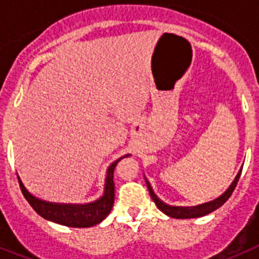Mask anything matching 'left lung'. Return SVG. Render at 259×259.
Listing matches in <instances>:
<instances>
[{
  "instance_id": "obj_1",
  "label": "left lung",
  "mask_w": 259,
  "mask_h": 259,
  "mask_svg": "<svg viewBox=\"0 0 259 259\" xmlns=\"http://www.w3.org/2000/svg\"><path fill=\"white\" fill-rule=\"evenodd\" d=\"M241 170L240 168L239 174L236 175L235 180L232 182V184L230 185V188L227 191L224 192L222 196H219L218 198H215L214 201H210V202L206 203H202V205H198V206H192V207H182V206H170V205H167L164 203L163 201H161L159 198L155 196V193L153 192V188L150 187L149 182L145 179L146 185H148V189H149V193H150V197L152 200L154 201V203L157 205V207L161 210L162 212H164L166 215L171 217V218H176V219H188V218H198V217H203V215L210 214L211 211L217 210L218 207H221L228 198L231 197V194H232L233 189L236 187L237 182L240 179V175H241Z\"/></svg>"
}]
</instances>
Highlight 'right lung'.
I'll list each match as a JSON object with an SVG mask.
<instances>
[{
    "mask_svg": "<svg viewBox=\"0 0 259 259\" xmlns=\"http://www.w3.org/2000/svg\"><path fill=\"white\" fill-rule=\"evenodd\" d=\"M124 157H128V155H124ZM122 158H119L115 162H113L107 168L104 196L98 198L97 201H95V202L84 203V205L54 203L38 200L37 197L32 196L27 191L19 176H18V180H19L23 196L26 197L29 205L33 207V210L40 217L48 219V221L54 222V223L67 226V227H92V226H96V224L104 221L111 211V207H113L114 203V193H115L114 192V188H115V185H114V170H115V166Z\"/></svg>",
    "mask_w": 259,
    "mask_h": 259,
    "instance_id": "1",
    "label": "right lung"
}]
</instances>
